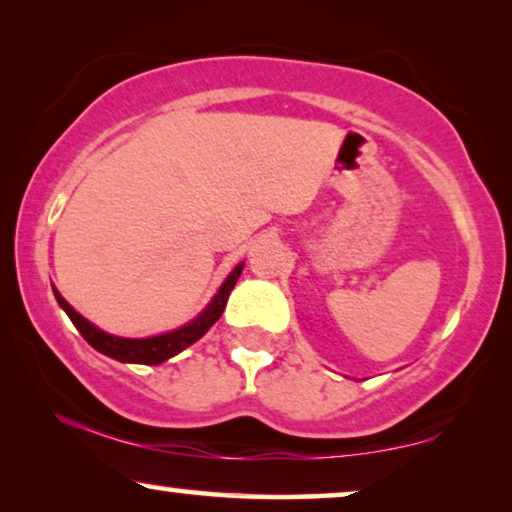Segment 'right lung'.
I'll use <instances>...</instances> for the list:
<instances>
[{
	"mask_svg": "<svg viewBox=\"0 0 512 512\" xmlns=\"http://www.w3.org/2000/svg\"><path fill=\"white\" fill-rule=\"evenodd\" d=\"M242 268H244V263L235 265L233 272L223 279L219 291L214 293V298L209 300L205 310H202L193 321L174 328V331L151 335V338H118V335L104 333L102 328H97L95 324H90L86 317H81V314L60 296V291L55 289V286H53V293H55V300H58V305L67 312V317L72 319L76 331H79L83 335V340H86L93 349H97V352L104 356H111V359H116L121 363L158 366V363L172 359V356L184 352L186 347H191L195 340H200L202 335H205L209 328L219 321L223 310H226L230 291H233V286L237 284V279H240V275H242Z\"/></svg>",
	"mask_w": 512,
	"mask_h": 512,
	"instance_id": "obj_1",
	"label": "right lung"
}]
</instances>
